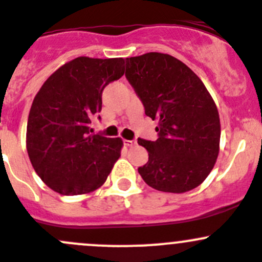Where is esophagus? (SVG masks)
<instances>
[{
	"instance_id": "34e87169",
	"label": "esophagus",
	"mask_w": 262,
	"mask_h": 262,
	"mask_svg": "<svg viewBox=\"0 0 262 262\" xmlns=\"http://www.w3.org/2000/svg\"><path fill=\"white\" fill-rule=\"evenodd\" d=\"M123 144H125L127 147H131L134 146V145H136V140H125Z\"/></svg>"
}]
</instances>
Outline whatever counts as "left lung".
I'll return each mask as SVG.
<instances>
[{"label": "left lung", "mask_w": 262, "mask_h": 262, "mask_svg": "<svg viewBox=\"0 0 262 262\" xmlns=\"http://www.w3.org/2000/svg\"><path fill=\"white\" fill-rule=\"evenodd\" d=\"M126 79L145 115L158 120L155 141L139 139L149 160L139 168L158 191L182 193L205 181L219 154L218 108L200 77L180 59L150 52L126 58Z\"/></svg>", "instance_id": "obj_1"}]
</instances>
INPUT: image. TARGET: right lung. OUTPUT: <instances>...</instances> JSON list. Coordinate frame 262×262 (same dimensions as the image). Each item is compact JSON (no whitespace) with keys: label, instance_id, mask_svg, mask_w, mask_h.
Instances as JSON below:
<instances>
[{"label":"right lung","instance_id":"right-lung-1","mask_svg":"<svg viewBox=\"0 0 262 262\" xmlns=\"http://www.w3.org/2000/svg\"><path fill=\"white\" fill-rule=\"evenodd\" d=\"M123 64V58L77 57L54 71L35 95L27 126L28 155L56 192H93L121 157L122 139L92 135L90 123L102 111L104 88L125 74Z\"/></svg>","mask_w":262,"mask_h":262}]
</instances>
